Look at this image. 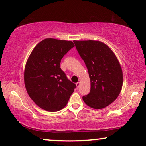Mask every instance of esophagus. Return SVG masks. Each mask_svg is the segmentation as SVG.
<instances>
[{
    "label": "esophagus",
    "instance_id": "obj_1",
    "mask_svg": "<svg viewBox=\"0 0 146 146\" xmlns=\"http://www.w3.org/2000/svg\"><path fill=\"white\" fill-rule=\"evenodd\" d=\"M76 87H77V88H78L79 86H80V82H78L76 84Z\"/></svg>",
    "mask_w": 146,
    "mask_h": 146
}]
</instances>
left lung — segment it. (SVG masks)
I'll use <instances>...</instances> for the list:
<instances>
[{"instance_id":"8db88e82","label":"left lung","mask_w":146,"mask_h":146,"mask_svg":"<svg viewBox=\"0 0 146 146\" xmlns=\"http://www.w3.org/2000/svg\"><path fill=\"white\" fill-rule=\"evenodd\" d=\"M79 55L88 70L91 90L82 97L89 107L102 109L120 94L123 71L119 60L107 44L99 41H74Z\"/></svg>"}]
</instances>
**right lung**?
<instances>
[{
  "mask_svg": "<svg viewBox=\"0 0 146 146\" xmlns=\"http://www.w3.org/2000/svg\"><path fill=\"white\" fill-rule=\"evenodd\" d=\"M75 46L72 41L47 38L32 51L26 63L24 82L29 96L48 112H57L67 105L76 88L60 68L64 55Z\"/></svg>",
  "mask_w": 146,
  "mask_h": 146,
  "instance_id": "right-lung-1",
  "label": "right lung"
}]
</instances>
